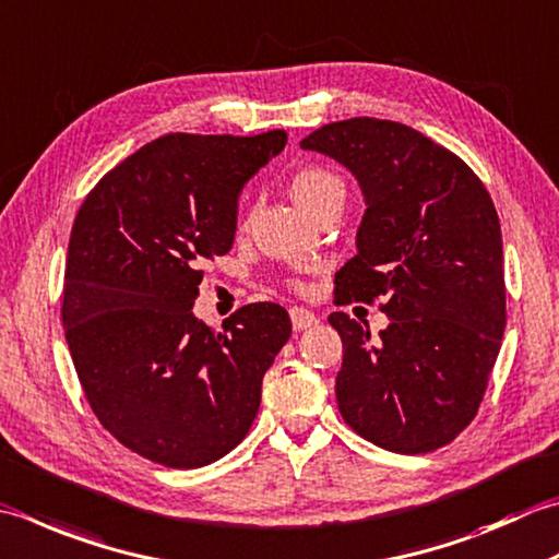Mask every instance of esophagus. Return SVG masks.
<instances>
[{"mask_svg": "<svg viewBox=\"0 0 559 559\" xmlns=\"http://www.w3.org/2000/svg\"><path fill=\"white\" fill-rule=\"evenodd\" d=\"M290 322H293L295 332H302V330H310V326H314L320 320H317V314L310 310L290 308Z\"/></svg>", "mask_w": 559, "mask_h": 559, "instance_id": "34e87169", "label": "esophagus"}]
</instances>
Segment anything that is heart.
<instances>
[{
	"label": "heart",
	"mask_w": 559,
	"mask_h": 559,
	"mask_svg": "<svg viewBox=\"0 0 559 559\" xmlns=\"http://www.w3.org/2000/svg\"><path fill=\"white\" fill-rule=\"evenodd\" d=\"M288 189H290L293 201L310 215L317 211V207H322L336 199H344L346 195L344 181L338 179L334 171L324 167H314V164H310V167H300L295 171L290 177Z\"/></svg>",
	"instance_id": "1"
}]
</instances>
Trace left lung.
I'll list each match as a JSON object with an SVG mask.
<instances>
[{
    "instance_id": "1",
    "label": "left lung",
    "mask_w": 559,
    "mask_h": 559,
    "mask_svg": "<svg viewBox=\"0 0 559 559\" xmlns=\"http://www.w3.org/2000/svg\"><path fill=\"white\" fill-rule=\"evenodd\" d=\"M300 147L342 164L364 193L336 305L380 298L390 317L373 338L368 322L330 314L344 344L338 412L385 451H436L475 419L504 338L495 203L461 157L395 120H338Z\"/></svg>"
}]
</instances>
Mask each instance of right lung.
I'll list each match as a JSON object with an SVG mask.
<instances>
[{"mask_svg":"<svg viewBox=\"0 0 559 559\" xmlns=\"http://www.w3.org/2000/svg\"><path fill=\"white\" fill-rule=\"evenodd\" d=\"M254 138L164 135L98 181L74 217L62 324L98 421L167 467H203L245 439L261 380L290 338L276 302L223 322L193 314L205 261L227 254L245 183L286 147Z\"/></svg>","mask_w":559,"mask_h":559,"instance_id":"right-lung-1","label":"right lung"}]
</instances>
